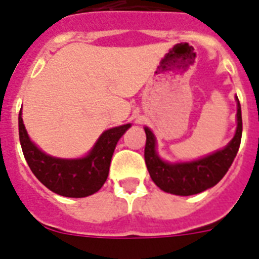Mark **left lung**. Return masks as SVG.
Segmentation results:
<instances>
[{"label":"left lung","mask_w":259,"mask_h":259,"mask_svg":"<svg viewBox=\"0 0 259 259\" xmlns=\"http://www.w3.org/2000/svg\"><path fill=\"white\" fill-rule=\"evenodd\" d=\"M237 100V129L232 141L219 151L193 161L167 163L156 152V139L148 127L146 132L145 161L152 181L161 190L176 195H193L217 185L223 179L237 155L241 143V105Z\"/></svg>","instance_id":"8db88e82"}]
</instances>
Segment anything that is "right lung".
I'll return each mask as SVG.
<instances>
[{
	"instance_id": "obj_1",
	"label": "right lung",
	"mask_w": 259,
	"mask_h": 259,
	"mask_svg": "<svg viewBox=\"0 0 259 259\" xmlns=\"http://www.w3.org/2000/svg\"><path fill=\"white\" fill-rule=\"evenodd\" d=\"M18 122L22 151L36 179L56 194L70 198L89 197L104 185L117 142L132 126L126 123L105 130L84 157L60 159L42 152L31 141L24 127L22 109Z\"/></svg>"
}]
</instances>
